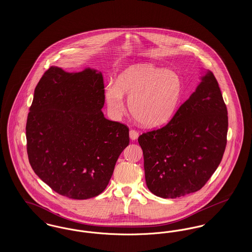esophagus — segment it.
Segmentation results:
<instances>
[{
	"label": "esophagus",
	"mask_w": 252,
	"mask_h": 252,
	"mask_svg": "<svg viewBox=\"0 0 252 252\" xmlns=\"http://www.w3.org/2000/svg\"><path fill=\"white\" fill-rule=\"evenodd\" d=\"M129 138L131 139L132 141H136L139 138V132L136 131L134 129H131L129 131Z\"/></svg>",
	"instance_id": "obj_1"
}]
</instances>
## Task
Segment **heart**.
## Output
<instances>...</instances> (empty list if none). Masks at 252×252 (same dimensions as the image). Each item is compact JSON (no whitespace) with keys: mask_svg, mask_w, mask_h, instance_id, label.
<instances>
[{"mask_svg":"<svg viewBox=\"0 0 252 252\" xmlns=\"http://www.w3.org/2000/svg\"><path fill=\"white\" fill-rule=\"evenodd\" d=\"M124 94L128 96L132 117L146 127H156L174 116L182 95V83L176 72L151 64H138L126 68L116 83L105 89L110 112L118 116L125 109Z\"/></svg>","mask_w":252,"mask_h":252,"instance_id":"obj_1","label":"heart"}]
</instances>
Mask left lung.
<instances>
[{
  "label": "left lung",
  "mask_w": 252,
  "mask_h": 252,
  "mask_svg": "<svg viewBox=\"0 0 252 252\" xmlns=\"http://www.w3.org/2000/svg\"><path fill=\"white\" fill-rule=\"evenodd\" d=\"M227 133V107L215 75L206 71L172 120L138 139L149 191L176 198L200 190L221 162Z\"/></svg>",
  "instance_id": "left-lung-1"
}]
</instances>
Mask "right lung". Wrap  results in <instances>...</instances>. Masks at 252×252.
<instances>
[{
    "label": "right lung",
    "instance_id": "obj_1",
    "mask_svg": "<svg viewBox=\"0 0 252 252\" xmlns=\"http://www.w3.org/2000/svg\"><path fill=\"white\" fill-rule=\"evenodd\" d=\"M102 72L50 67L36 85L26 123L27 154L55 192L88 199L103 192L129 144L126 126L106 119Z\"/></svg>",
    "mask_w": 252,
    "mask_h": 252
}]
</instances>
